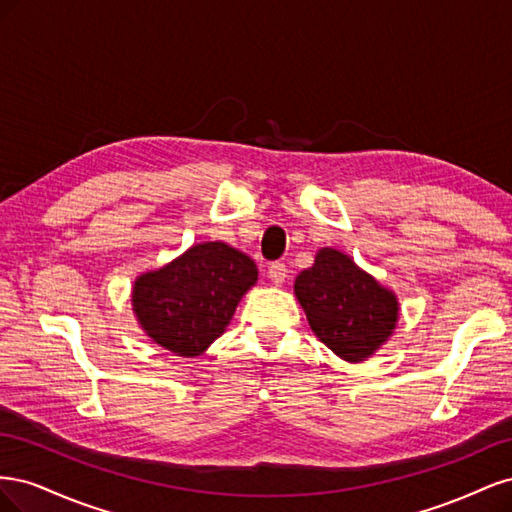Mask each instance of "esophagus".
Returning <instances> with one entry per match:
<instances>
[{
    "label": "esophagus",
    "mask_w": 512,
    "mask_h": 512,
    "mask_svg": "<svg viewBox=\"0 0 512 512\" xmlns=\"http://www.w3.org/2000/svg\"><path fill=\"white\" fill-rule=\"evenodd\" d=\"M267 275H269V280H271L275 286H282V284L286 282V277H288V269H286L284 262H271Z\"/></svg>",
    "instance_id": "esophagus-1"
}]
</instances>
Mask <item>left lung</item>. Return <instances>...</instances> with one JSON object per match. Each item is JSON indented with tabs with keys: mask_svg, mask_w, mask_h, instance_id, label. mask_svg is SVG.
Instances as JSON below:
<instances>
[{
	"mask_svg": "<svg viewBox=\"0 0 512 512\" xmlns=\"http://www.w3.org/2000/svg\"><path fill=\"white\" fill-rule=\"evenodd\" d=\"M294 297L314 335L348 363L374 356L399 320L397 294L335 247H322L297 275Z\"/></svg>",
	"mask_w": 512,
	"mask_h": 512,
	"instance_id": "1",
	"label": "left lung"
}]
</instances>
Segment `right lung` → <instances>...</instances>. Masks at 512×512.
Listing matches in <instances>:
<instances>
[{"instance_id":"add662e5","label":"right lung","mask_w":512,"mask_h":512,"mask_svg":"<svg viewBox=\"0 0 512 512\" xmlns=\"http://www.w3.org/2000/svg\"><path fill=\"white\" fill-rule=\"evenodd\" d=\"M256 262L224 241L188 247L132 284L138 327L177 356L203 354L230 324L243 294L256 286Z\"/></svg>"}]
</instances>
